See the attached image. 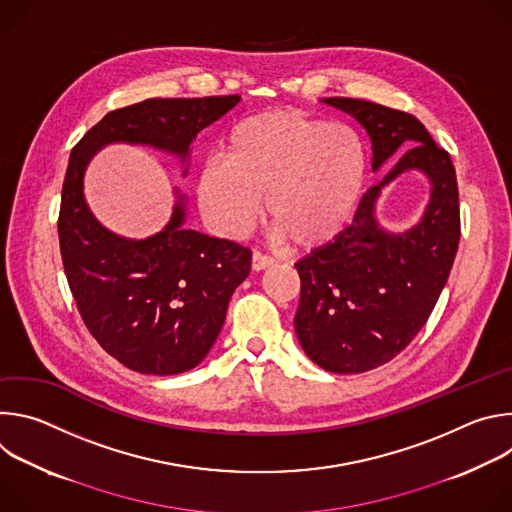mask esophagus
<instances>
[{
    "label": "esophagus",
    "instance_id": "34e87169",
    "mask_svg": "<svg viewBox=\"0 0 512 512\" xmlns=\"http://www.w3.org/2000/svg\"><path fill=\"white\" fill-rule=\"evenodd\" d=\"M273 263H275V261H273L271 257H267V255L259 253V251H255V253H253V259H251V267H253V271H263V269L271 267Z\"/></svg>",
    "mask_w": 512,
    "mask_h": 512
}]
</instances>
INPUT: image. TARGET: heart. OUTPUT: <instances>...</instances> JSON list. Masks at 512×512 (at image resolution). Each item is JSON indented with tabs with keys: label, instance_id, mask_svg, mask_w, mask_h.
<instances>
[{
	"label": "heart",
	"instance_id": "b5f03b06",
	"mask_svg": "<svg viewBox=\"0 0 512 512\" xmlns=\"http://www.w3.org/2000/svg\"><path fill=\"white\" fill-rule=\"evenodd\" d=\"M369 176V150L346 123L275 109L235 123L221 164H206L196 200L223 235L251 229L265 198L269 227L296 251L330 245L352 221Z\"/></svg>",
	"mask_w": 512,
	"mask_h": 512
}]
</instances>
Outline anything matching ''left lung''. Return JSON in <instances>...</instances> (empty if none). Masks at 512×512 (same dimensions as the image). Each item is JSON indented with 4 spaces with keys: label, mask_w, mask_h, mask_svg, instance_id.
I'll use <instances>...</instances> for the list:
<instances>
[{
    "label": "left lung",
    "mask_w": 512,
    "mask_h": 512,
    "mask_svg": "<svg viewBox=\"0 0 512 512\" xmlns=\"http://www.w3.org/2000/svg\"><path fill=\"white\" fill-rule=\"evenodd\" d=\"M322 101L367 129L375 172L410 148L364 192L352 225L296 263L302 279L298 340L324 371L352 375L395 358L425 326L460 243L458 182L450 154L437 148L417 117L362 99ZM411 169L432 184L428 206L411 230L387 232L376 221V200Z\"/></svg>",
    "instance_id": "obj_1"
}]
</instances>
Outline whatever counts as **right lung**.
<instances>
[{"instance_id":"obj_1","label":"right lung","mask_w":512,"mask_h":512,"mask_svg":"<svg viewBox=\"0 0 512 512\" xmlns=\"http://www.w3.org/2000/svg\"><path fill=\"white\" fill-rule=\"evenodd\" d=\"M239 101H141L107 113L70 152L58 216L64 273L93 338L135 373L166 377L202 362L251 271V249L186 229L178 190L160 233L141 241L111 233L85 200L87 166L109 143L152 145L186 164L196 135Z\"/></svg>"}]
</instances>
